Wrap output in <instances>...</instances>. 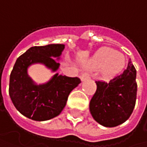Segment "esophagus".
Listing matches in <instances>:
<instances>
[{
  "mask_svg": "<svg viewBox=\"0 0 147 147\" xmlns=\"http://www.w3.org/2000/svg\"><path fill=\"white\" fill-rule=\"evenodd\" d=\"M89 78V73L88 72H84L81 75V80L82 81H86Z\"/></svg>",
  "mask_w": 147,
  "mask_h": 147,
  "instance_id": "1",
  "label": "esophagus"
}]
</instances>
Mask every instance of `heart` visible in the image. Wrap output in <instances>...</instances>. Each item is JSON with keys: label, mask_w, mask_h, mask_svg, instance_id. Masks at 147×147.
<instances>
[{"label": "heart", "mask_w": 147, "mask_h": 147, "mask_svg": "<svg viewBox=\"0 0 147 147\" xmlns=\"http://www.w3.org/2000/svg\"><path fill=\"white\" fill-rule=\"evenodd\" d=\"M124 65V56L110 47H103L100 49L90 62V66L92 68H103V73L107 76H111L120 72Z\"/></svg>", "instance_id": "b5f03b06"}]
</instances>
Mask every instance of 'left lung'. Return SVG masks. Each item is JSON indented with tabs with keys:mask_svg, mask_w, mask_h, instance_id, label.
I'll list each match as a JSON object with an SVG mask.
<instances>
[{
	"mask_svg": "<svg viewBox=\"0 0 147 147\" xmlns=\"http://www.w3.org/2000/svg\"><path fill=\"white\" fill-rule=\"evenodd\" d=\"M97 88L89 110L96 122L105 127H116L131 116L137 95L136 70L131 61L127 69L108 82L96 81Z\"/></svg>",
	"mask_w": 147,
	"mask_h": 147,
	"instance_id": "left-lung-1",
	"label": "left lung"
}]
</instances>
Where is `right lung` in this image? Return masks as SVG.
I'll use <instances>...</instances> for the list:
<instances>
[{
	"label": "right lung",
	"mask_w": 147,
	"mask_h": 147,
	"mask_svg": "<svg viewBox=\"0 0 147 147\" xmlns=\"http://www.w3.org/2000/svg\"><path fill=\"white\" fill-rule=\"evenodd\" d=\"M63 44L36 46L20 55L10 75L9 95L16 109L26 117L46 121L59 115L65 106L70 93L81 82L78 77L55 74L46 84L35 85L27 75V68L34 63H42L56 71Z\"/></svg>",
	"instance_id": "obj_1"
}]
</instances>
